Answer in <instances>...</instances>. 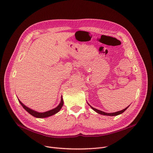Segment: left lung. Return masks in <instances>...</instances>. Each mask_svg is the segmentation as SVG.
<instances>
[{"label": "left lung", "instance_id": "left-lung-1", "mask_svg": "<svg viewBox=\"0 0 153 153\" xmlns=\"http://www.w3.org/2000/svg\"><path fill=\"white\" fill-rule=\"evenodd\" d=\"M88 104L91 106V108L94 111H95L96 112H97V113H98V114H101V115H108V116H116V115H120V114H122L123 112H124L127 109H128V108L130 106V105H129L128 107H126L125 109H123V110H122V111H118V112H112V113H106V112H103V111H100V110H98V109H95V108H93L92 106H91L88 103Z\"/></svg>", "mask_w": 153, "mask_h": 153}]
</instances>
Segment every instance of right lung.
Wrapping results in <instances>:
<instances>
[{"label": "right lung", "instance_id": "right-lung-1", "mask_svg": "<svg viewBox=\"0 0 153 153\" xmlns=\"http://www.w3.org/2000/svg\"><path fill=\"white\" fill-rule=\"evenodd\" d=\"M18 100H19V102L20 103V104L22 105V106L24 108V109L26 111H27L30 114H31L33 117H36V118H46V117H50V116H52L53 115H55V114L58 113L61 110V109L62 108V107L63 106V104H64V101H63V99H62V97L61 96L60 103L55 108H54L53 109H51V110L48 111H46V112H39L34 111V110L28 108L27 106L24 105L19 99H18Z\"/></svg>", "mask_w": 153, "mask_h": 153}]
</instances>
